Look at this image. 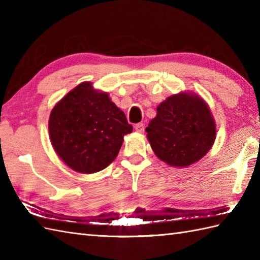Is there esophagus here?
<instances>
[{
	"label": "esophagus",
	"instance_id": "34e87169",
	"mask_svg": "<svg viewBox=\"0 0 260 260\" xmlns=\"http://www.w3.org/2000/svg\"><path fill=\"white\" fill-rule=\"evenodd\" d=\"M144 129H145V126L143 123H139V124L135 125V131L137 132V133L143 134V133H144Z\"/></svg>",
	"mask_w": 260,
	"mask_h": 260
}]
</instances>
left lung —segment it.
<instances>
[{
	"instance_id": "8db88e82",
	"label": "left lung",
	"mask_w": 260,
	"mask_h": 260,
	"mask_svg": "<svg viewBox=\"0 0 260 260\" xmlns=\"http://www.w3.org/2000/svg\"><path fill=\"white\" fill-rule=\"evenodd\" d=\"M146 127L155 155L169 167L186 168L211 150L217 125L206 101L193 91L171 95Z\"/></svg>"
}]
</instances>
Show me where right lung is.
Returning <instances> with one entry per match:
<instances>
[{"label": "right lung", "mask_w": 260, "mask_h": 260, "mask_svg": "<svg viewBox=\"0 0 260 260\" xmlns=\"http://www.w3.org/2000/svg\"><path fill=\"white\" fill-rule=\"evenodd\" d=\"M133 132L108 92L84 81L54 105L49 116V137L57 155L71 170L91 174L112 163Z\"/></svg>", "instance_id": "obj_1"}]
</instances>
